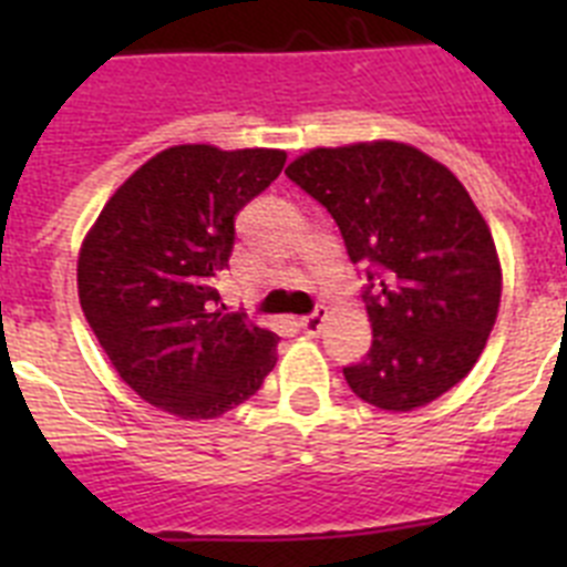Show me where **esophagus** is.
I'll list each match as a JSON object with an SVG mask.
<instances>
[{
    "label": "esophagus",
    "mask_w": 567,
    "mask_h": 567,
    "mask_svg": "<svg viewBox=\"0 0 567 567\" xmlns=\"http://www.w3.org/2000/svg\"><path fill=\"white\" fill-rule=\"evenodd\" d=\"M323 320H327V309H318L315 315H307V318H300V329L307 334H320V329H323Z\"/></svg>",
    "instance_id": "esophagus-1"
}]
</instances>
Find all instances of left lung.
<instances>
[{
	"label": "left lung",
	"instance_id": "8db88e82",
	"mask_svg": "<svg viewBox=\"0 0 567 567\" xmlns=\"http://www.w3.org/2000/svg\"><path fill=\"white\" fill-rule=\"evenodd\" d=\"M287 175L329 209L352 264L369 267L372 349L343 378L383 412H414L474 369L499 312L491 229L445 164L403 142L298 155Z\"/></svg>",
	"mask_w": 567,
	"mask_h": 567
}]
</instances>
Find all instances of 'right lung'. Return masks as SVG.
Masks as SVG:
<instances>
[{
    "instance_id": "right-lung-1",
    "label": "right lung",
    "mask_w": 567,
    "mask_h": 567,
    "mask_svg": "<svg viewBox=\"0 0 567 567\" xmlns=\"http://www.w3.org/2000/svg\"><path fill=\"white\" fill-rule=\"evenodd\" d=\"M284 150L175 144L110 195L79 249V303L118 378L182 420H213L252 398L278 334L224 315L235 215L275 182Z\"/></svg>"
}]
</instances>
